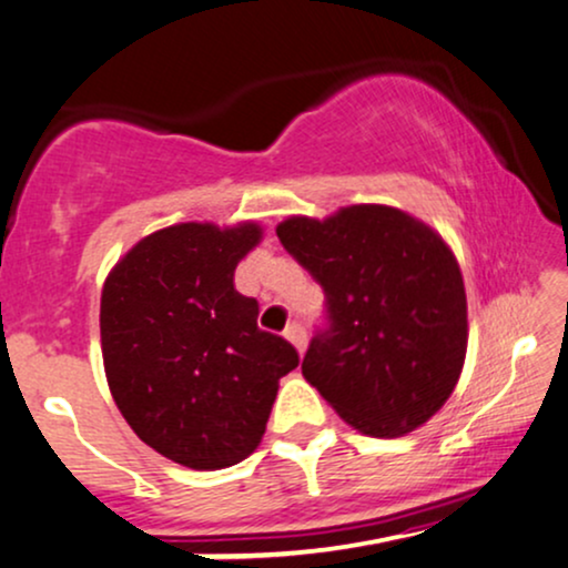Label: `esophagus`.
<instances>
[{"label":"esophagus","mask_w":568,"mask_h":568,"mask_svg":"<svg viewBox=\"0 0 568 568\" xmlns=\"http://www.w3.org/2000/svg\"><path fill=\"white\" fill-rule=\"evenodd\" d=\"M285 338H288L291 344L296 346L298 354L306 352V331L298 323H291L288 327H285Z\"/></svg>","instance_id":"obj_1"}]
</instances>
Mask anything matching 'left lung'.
<instances>
[{"mask_svg":"<svg viewBox=\"0 0 568 568\" xmlns=\"http://www.w3.org/2000/svg\"><path fill=\"white\" fill-rule=\"evenodd\" d=\"M277 237L325 291L304 378L362 434L423 426L455 392L468 346L460 266L439 232L362 203L323 222L285 219Z\"/></svg>","mask_w":568,"mask_h":568,"instance_id":"left-lung-1","label":"left lung"}]
</instances>
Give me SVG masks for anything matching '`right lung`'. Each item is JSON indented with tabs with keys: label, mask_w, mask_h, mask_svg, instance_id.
Masks as SVG:
<instances>
[{
	"label": "right lung",
	"mask_w": 568,
	"mask_h": 568,
	"mask_svg": "<svg viewBox=\"0 0 568 568\" xmlns=\"http://www.w3.org/2000/svg\"><path fill=\"white\" fill-rule=\"evenodd\" d=\"M256 222H184L142 237L102 285L100 338L111 394L132 432L195 470L235 466L262 442L277 384L298 352L256 325L235 266Z\"/></svg>",
	"instance_id": "1"
}]
</instances>
